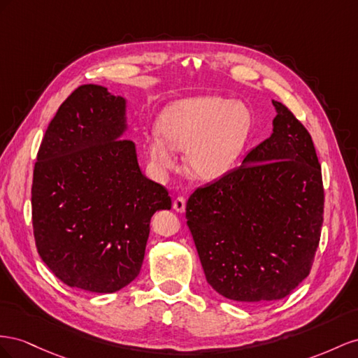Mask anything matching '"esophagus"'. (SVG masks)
<instances>
[{
	"instance_id": "34e87169",
	"label": "esophagus",
	"mask_w": 358,
	"mask_h": 358,
	"mask_svg": "<svg viewBox=\"0 0 358 358\" xmlns=\"http://www.w3.org/2000/svg\"><path fill=\"white\" fill-rule=\"evenodd\" d=\"M172 207H173V210H176V211L182 213V211H185V208H186V199L182 198V196L176 198V199H173V202H172Z\"/></svg>"
}]
</instances>
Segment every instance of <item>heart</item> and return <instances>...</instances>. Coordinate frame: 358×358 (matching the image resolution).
Wrapping results in <instances>:
<instances>
[{"label": "heart", "mask_w": 358, "mask_h": 358, "mask_svg": "<svg viewBox=\"0 0 358 358\" xmlns=\"http://www.w3.org/2000/svg\"><path fill=\"white\" fill-rule=\"evenodd\" d=\"M159 131L148 138V155L160 172L177 166L176 150L186 151L187 168L201 180H217L234 168L246 145V106L217 96L176 101L163 109Z\"/></svg>", "instance_id": "b5f03b06"}]
</instances>
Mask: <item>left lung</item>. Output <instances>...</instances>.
<instances>
[{"mask_svg": "<svg viewBox=\"0 0 358 358\" xmlns=\"http://www.w3.org/2000/svg\"><path fill=\"white\" fill-rule=\"evenodd\" d=\"M273 105L271 136L186 203L206 279L234 301L287 297L309 275L321 237L324 187L313 141L287 106Z\"/></svg>", "mask_w": 358, "mask_h": 358, "instance_id": "obj_1", "label": "left lung"}]
</instances>
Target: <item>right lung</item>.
<instances>
[{"label":"right lung","mask_w":358,"mask_h":358,"mask_svg":"<svg viewBox=\"0 0 358 358\" xmlns=\"http://www.w3.org/2000/svg\"><path fill=\"white\" fill-rule=\"evenodd\" d=\"M126 100L80 85L49 122L34 165L36 248L71 288L110 294L139 274L151 216L168 190L141 172L124 139Z\"/></svg>","instance_id":"add662e5"}]
</instances>
